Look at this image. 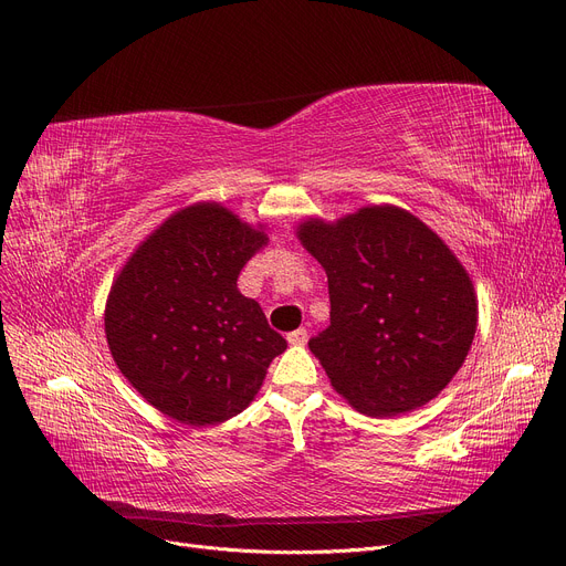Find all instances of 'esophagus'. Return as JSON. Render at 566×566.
<instances>
[{"mask_svg": "<svg viewBox=\"0 0 566 566\" xmlns=\"http://www.w3.org/2000/svg\"><path fill=\"white\" fill-rule=\"evenodd\" d=\"M307 329L305 327H300V329H295V332H291L289 336H286V342L291 344V346H305L307 344Z\"/></svg>", "mask_w": 566, "mask_h": 566, "instance_id": "34e87169", "label": "esophagus"}]
</instances>
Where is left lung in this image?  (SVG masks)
Segmentation results:
<instances>
[{"label": "left lung", "instance_id": "obj_1", "mask_svg": "<svg viewBox=\"0 0 566 566\" xmlns=\"http://www.w3.org/2000/svg\"><path fill=\"white\" fill-rule=\"evenodd\" d=\"M295 237L327 275L329 327L310 350L332 389L375 419L437 398L478 327V295L455 252L396 205L336 220L307 216Z\"/></svg>", "mask_w": 566, "mask_h": 566}]
</instances>
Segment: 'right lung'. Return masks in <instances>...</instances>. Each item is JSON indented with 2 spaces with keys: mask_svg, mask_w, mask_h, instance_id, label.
<instances>
[{
  "mask_svg": "<svg viewBox=\"0 0 566 566\" xmlns=\"http://www.w3.org/2000/svg\"><path fill=\"white\" fill-rule=\"evenodd\" d=\"M263 245L266 224L193 202L149 232L113 280L104 307L111 357L164 417L196 428L237 417L286 350L237 286Z\"/></svg>",
  "mask_w": 566,
  "mask_h": 566,
  "instance_id": "1",
  "label": "right lung"
}]
</instances>
